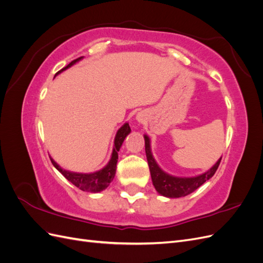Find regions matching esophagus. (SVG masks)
Returning <instances> with one entry per match:
<instances>
[{
    "instance_id": "34e87169",
    "label": "esophagus",
    "mask_w": 263,
    "mask_h": 263,
    "mask_svg": "<svg viewBox=\"0 0 263 263\" xmlns=\"http://www.w3.org/2000/svg\"><path fill=\"white\" fill-rule=\"evenodd\" d=\"M146 118L147 117H146V114L144 112H140L136 115V119H137V122H139V123H144L146 121Z\"/></svg>"
}]
</instances>
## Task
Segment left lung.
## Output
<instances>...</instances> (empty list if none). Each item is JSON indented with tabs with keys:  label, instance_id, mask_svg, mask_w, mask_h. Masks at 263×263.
I'll list each match as a JSON object with an SVG mask.
<instances>
[{
	"label": "left lung",
	"instance_id": "1",
	"mask_svg": "<svg viewBox=\"0 0 263 263\" xmlns=\"http://www.w3.org/2000/svg\"><path fill=\"white\" fill-rule=\"evenodd\" d=\"M145 138V149H146V156L148 160L149 170L151 174V180H153V184L156 189L157 192L165 197L170 198H178L182 196H186L191 194L196 189L200 187L202 184L210 180L215 172H216L218 165L220 163L221 157L218 159L217 162L215 163L210 170L206 172L198 174L195 177H176L164 172L157 161L151 153L150 147V138L147 135H144Z\"/></svg>",
	"mask_w": 263,
	"mask_h": 263
}]
</instances>
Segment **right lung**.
<instances>
[{"label":"right lung","mask_w":263,"mask_h":263,"mask_svg":"<svg viewBox=\"0 0 263 263\" xmlns=\"http://www.w3.org/2000/svg\"><path fill=\"white\" fill-rule=\"evenodd\" d=\"M83 57L78 58L73 61H71L67 67H65L63 69H61L60 71H58L55 76L61 73L62 71L67 70L68 68L72 67L73 65L78 61H80ZM54 76V77H55ZM130 127L128 123H125L121 128H119L116 133V136L114 139V147H113V151H112V156H110L109 161L107 162V164L102 168L99 171H95L93 173H79V172H71L68 170L62 169L61 166L55 162L53 159L50 157L51 163L53 164V166L57 169L63 177H65L68 181H70L72 183L73 185H76L77 187H79L82 191H85V192H91V193H99L101 191L105 190L109 183L113 181L115 173H116V164H117V160H118V151L121 149L123 142L126 138V136L128 134H130Z\"/></svg>","instance_id":"obj_1"}]
</instances>
